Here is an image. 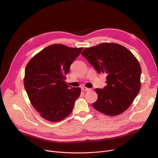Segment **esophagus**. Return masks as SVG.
Segmentation results:
<instances>
[{
	"label": "esophagus",
	"mask_w": 158,
	"mask_h": 158,
	"mask_svg": "<svg viewBox=\"0 0 158 158\" xmlns=\"http://www.w3.org/2000/svg\"><path fill=\"white\" fill-rule=\"evenodd\" d=\"M81 89H82V91H85V92H88V91H90L92 89L86 88V87H85V86H82V87H81Z\"/></svg>",
	"instance_id": "esophagus-1"
}]
</instances>
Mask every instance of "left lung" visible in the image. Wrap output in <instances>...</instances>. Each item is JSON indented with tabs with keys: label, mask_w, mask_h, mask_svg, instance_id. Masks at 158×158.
<instances>
[{
	"label": "left lung",
	"mask_w": 158,
	"mask_h": 158,
	"mask_svg": "<svg viewBox=\"0 0 158 158\" xmlns=\"http://www.w3.org/2000/svg\"><path fill=\"white\" fill-rule=\"evenodd\" d=\"M98 73L106 75L107 86L96 88L94 108L105 114L116 116L125 111L138 95L142 69L127 48L117 44H101L86 48L81 53Z\"/></svg>",
	"instance_id": "left-lung-1"
}]
</instances>
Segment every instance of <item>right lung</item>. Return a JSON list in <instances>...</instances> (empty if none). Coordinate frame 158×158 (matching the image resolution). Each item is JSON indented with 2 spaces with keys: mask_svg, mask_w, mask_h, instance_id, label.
<instances>
[{
  "mask_svg": "<svg viewBox=\"0 0 158 158\" xmlns=\"http://www.w3.org/2000/svg\"><path fill=\"white\" fill-rule=\"evenodd\" d=\"M82 48L61 44L50 45L33 57L26 66L25 89L33 107L47 120L58 122L67 117L80 96L81 88H70L64 76Z\"/></svg>",
  "mask_w": 158,
  "mask_h": 158,
  "instance_id": "obj_1",
  "label": "right lung"
}]
</instances>
